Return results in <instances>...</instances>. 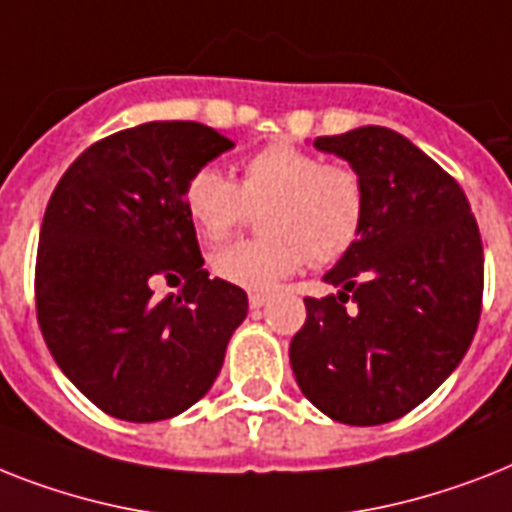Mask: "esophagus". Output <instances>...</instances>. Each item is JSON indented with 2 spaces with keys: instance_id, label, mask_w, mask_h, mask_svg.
<instances>
[{
  "instance_id": "34e87169",
  "label": "esophagus",
  "mask_w": 512,
  "mask_h": 512,
  "mask_svg": "<svg viewBox=\"0 0 512 512\" xmlns=\"http://www.w3.org/2000/svg\"><path fill=\"white\" fill-rule=\"evenodd\" d=\"M265 302H268V294H263V292H252L249 294V307H263Z\"/></svg>"
}]
</instances>
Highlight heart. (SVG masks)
Returning <instances> with one entry per match:
<instances>
[{
    "label": "heart",
    "instance_id": "heart-1",
    "mask_svg": "<svg viewBox=\"0 0 512 512\" xmlns=\"http://www.w3.org/2000/svg\"><path fill=\"white\" fill-rule=\"evenodd\" d=\"M184 207L207 242H223L252 218L263 239L236 242L213 255V273L249 292H265L315 263H334L363 234V178L347 165H328L321 155L294 144H268L242 162V178L202 165L184 186Z\"/></svg>",
    "mask_w": 512,
    "mask_h": 512
}]
</instances>
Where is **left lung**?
<instances>
[{
    "label": "left lung",
    "instance_id": "1",
    "mask_svg": "<svg viewBox=\"0 0 512 512\" xmlns=\"http://www.w3.org/2000/svg\"><path fill=\"white\" fill-rule=\"evenodd\" d=\"M363 178L365 226L305 297L307 321L289 344L299 389L321 413L378 426L439 389L471 347L484 294V249L455 178L384 126L318 136Z\"/></svg>",
    "mask_w": 512,
    "mask_h": 512
}]
</instances>
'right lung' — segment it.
<instances>
[{"mask_svg":"<svg viewBox=\"0 0 512 512\" xmlns=\"http://www.w3.org/2000/svg\"><path fill=\"white\" fill-rule=\"evenodd\" d=\"M234 147L194 120H152L91 144L49 197L36 315L54 363L112 418L165 421L218 378L247 294L210 278L184 186ZM184 280L173 298L154 284Z\"/></svg>","mask_w":512,"mask_h":512,"instance_id":"1","label":"right lung"}]
</instances>
